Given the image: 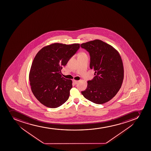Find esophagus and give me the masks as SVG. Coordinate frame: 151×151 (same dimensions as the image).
I'll list each match as a JSON object with an SVG mask.
<instances>
[{"mask_svg": "<svg viewBox=\"0 0 151 151\" xmlns=\"http://www.w3.org/2000/svg\"><path fill=\"white\" fill-rule=\"evenodd\" d=\"M73 82L75 84H77L78 83V81H77V80H73Z\"/></svg>", "mask_w": 151, "mask_h": 151, "instance_id": "obj_1", "label": "esophagus"}]
</instances>
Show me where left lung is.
I'll list each match as a JSON object with an SVG mask.
<instances>
[{"instance_id":"left-lung-1","label":"left lung","mask_w":151,"mask_h":151,"mask_svg":"<svg viewBox=\"0 0 151 151\" xmlns=\"http://www.w3.org/2000/svg\"><path fill=\"white\" fill-rule=\"evenodd\" d=\"M90 55V68L95 71L93 80L88 81L84 97L93 103L102 104L118 93L124 79V66L118 51L102 41L96 39L81 44Z\"/></svg>"}]
</instances>
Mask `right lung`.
<instances>
[{"mask_svg": "<svg viewBox=\"0 0 151 151\" xmlns=\"http://www.w3.org/2000/svg\"><path fill=\"white\" fill-rule=\"evenodd\" d=\"M80 44H52L42 48L35 55L29 80L32 92L41 104L55 108L68 99L71 80L61 76V69L79 49Z\"/></svg>", "mask_w": 151, "mask_h": 151, "instance_id": "add662e5", "label": "right lung"}]
</instances>
